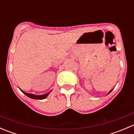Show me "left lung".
<instances>
[{"label":"left lung","mask_w":134,"mask_h":134,"mask_svg":"<svg viewBox=\"0 0 134 134\" xmlns=\"http://www.w3.org/2000/svg\"><path fill=\"white\" fill-rule=\"evenodd\" d=\"M112 90H111V91H109V92L108 93V94H109V93H110L111 92V91H112Z\"/></svg>","instance_id":"1"}]
</instances>
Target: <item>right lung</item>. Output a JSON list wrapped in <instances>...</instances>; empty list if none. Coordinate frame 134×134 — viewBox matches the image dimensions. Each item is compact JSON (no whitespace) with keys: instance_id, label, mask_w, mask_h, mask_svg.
<instances>
[{"instance_id":"1","label":"right lung","mask_w":134,"mask_h":134,"mask_svg":"<svg viewBox=\"0 0 134 134\" xmlns=\"http://www.w3.org/2000/svg\"><path fill=\"white\" fill-rule=\"evenodd\" d=\"M21 91H22L23 93H24V94H26V95L27 96V97H30V98H33V99H38V100H42V99H44V98H45L46 97H47V96L49 94V93L51 92V91H50V92L46 93V94H41V95H36V94H31V93H27L26 92H24L23 91H22L21 90Z\"/></svg>"}]
</instances>
